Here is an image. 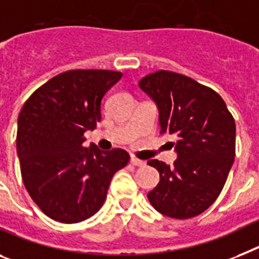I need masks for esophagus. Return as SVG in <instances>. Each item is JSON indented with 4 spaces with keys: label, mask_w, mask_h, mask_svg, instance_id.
Segmentation results:
<instances>
[{
    "label": "esophagus",
    "mask_w": 259,
    "mask_h": 259,
    "mask_svg": "<svg viewBox=\"0 0 259 259\" xmlns=\"http://www.w3.org/2000/svg\"><path fill=\"white\" fill-rule=\"evenodd\" d=\"M130 162L133 163L134 166H137V167H142V166H145V164H146V163H145V160L138 159V158H136L134 155H132V158H130Z\"/></svg>",
    "instance_id": "esophagus-1"
}]
</instances>
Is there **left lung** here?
I'll return each instance as SVG.
<instances>
[{"mask_svg":"<svg viewBox=\"0 0 259 259\" xmlns=\"http://www.w3.org/2000/svg\"><path fill=\"white\" fill-rule=\"evenodd\" d=\"M140 87L159 110L160 134H171L178 159L170 167L158 159L149 166L159 183L147 193L158 212L191 219L214 203L227 182L236 155V123L221 96L188 76L156 71Z\"/></svg>","mask_w":259,"mask_h":259,"instance_id":"obj_1","label":"left lung"}]
</instances>
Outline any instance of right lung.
I'll return each instance as SVG.
<instances>
[{
	"mask_svg": "<svg viewBox=\"0 0 259 259\" xmlns=\"http://www.w3.org/2000/svg\"><path fill=\"white\" fill-rule=\"evenodd\" d=\"M122 73L72 69L50 79L27 99L18 117L17 154L26 190L43 213L80 223L96 213L113 175L127 164L122 149L82 146L101 119V100Z\"/></svg>",
	"mask_w": 259,
	"mask_h": 259,
	"instance_id": "add662e5",
	"label": "right lung"
}]
</instances>
